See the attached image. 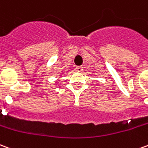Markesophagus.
<instances>
[{
  "mask_svg": "<svg viewBox=\"0 0 148 148\" xmlns=\"http://www.w3.org/2000/svg\"><path fill=\"white\" fill-rule=\"evenodd\" d=\"M76 71H77V72H82V67L77 66L76 67Z\"/></svg>",
  "mask_w": 148,
  "mask_h": 148,
  "instance_id": "esophagus-1",
  "label": "esophagus"
}]
</instances>
